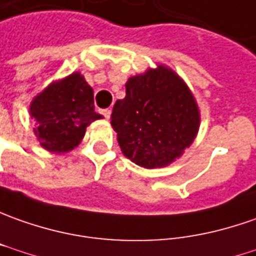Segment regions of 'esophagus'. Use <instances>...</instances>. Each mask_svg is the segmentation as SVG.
<instances>
[{
	"instance_id": "esophagus-1",
	"label": "esophagus",
	"mask_w": 256,
	"mask_h": 256,
	"mask_svg": "<svg viewBox=\"0 0 256 256\" xmlns=\"http://www.w3.org/2000/svg\"><path fill=\"white\" fill-rule=\"evenodd\" d=\"M100 112L108 120V118H110V116H111V108H104V110H101Z\"/></svg>"
}]
</instances>
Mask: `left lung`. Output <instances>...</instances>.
Returning a JSON list of instances; mask_svg holds the SVG:
<instances>
[{
  "label": "left lung",
  "mask_w": 256,
  "mask_h": 256,
  "mask_svg": "<svg viewBox=\"0 0 256 256\" xmlns=\"http://www.w3.org/2000/svg\"><path fill=\"white\" fill-rule=\"evenodd\" d=\"M125 90V98L116 101L111 114L122 154L146 169L173 162L198 131V110L188 86L159 66L131 77Z\"/></svg>",
  "instance_id": "left-lung-1"
}]
</instances>
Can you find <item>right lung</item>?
<instances>
[{"mask_svg": "<svg viewBox=\"0 0 256 256\" xmlns=\"http://www.w3.org/2000/svg\"><path fill=\"white\" fill-rule=\"evenodd\" d=\"M35 135L44 149L63 154L80 144L86 126L101 118L94 111L92 88L80 73L50 84L30 104Z\"/></svg>", "mask_w": 256, "mask_h": 256, "instance_id": "add662e5", "label": "right lung"}]
</instances>
